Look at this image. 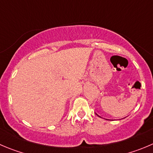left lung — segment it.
I'll return each mask as SVG.
<instances>
[{"label": "left lung", "instance_id": "left-lung-1", "mask_svg": "<svg viewBox=\"0 0 153 153\" xmlns=\"http://www.w3.org/2000/svg\"><path fill=\"white\" fill-rule=\"evenodd\" d=\"M98 116H99V115H98Z\"/></svg>", "mask_w": 153, "mask_h": 153}]
</instances>
